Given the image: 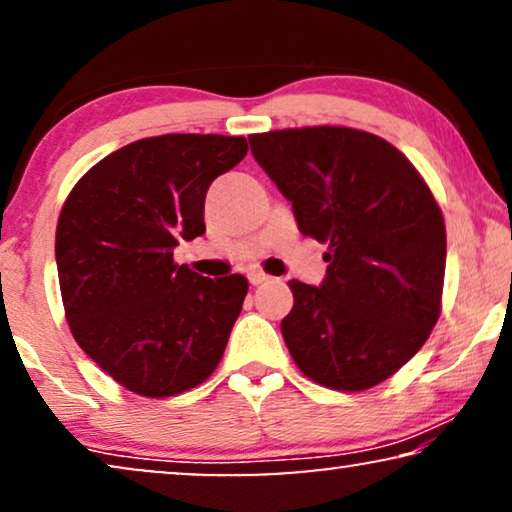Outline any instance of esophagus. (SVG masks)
Masks as SVG:
<instances>
[{
  "label": "esophagus",
  "mask_w": 512,
  "mask_h": 512,
  "mask_svg": "<svg viewBox=\"0 0 512 512\" xmlns=\"http://www.w3.org/2000/svg\"><path fill=\"white\" fill-rule=\"evenodd\" d=\"M268 275H263V272H258V270H254V272H249V284L251 286H258V284H263V282H268Z\"/></svg>",
  "instance_id": "1"
}]
</instances>
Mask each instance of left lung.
Returning a JSON list of instances; mask_svg holds the SVG:
<instances>
[{"mask_svg": "<svg viewBox=\"0 0 512 512\" xmlns=\"http://www.w3.org/2000/svg\"><path fill=\"white\" fill-rule=\"evenodd\" d=\"M249 144L300 233L328 244L324 282H289L282 335L293 361L324 387H375L422 349L440 314L445 221L429 186L370 132L321 125Z\"/></svg>", "mask_w": 512, "mask_h": 512, "instance_id": "obj_1", "label": "left lung"}]
</instances>
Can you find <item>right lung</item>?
Here are the masks:
<instances>
[{"mask_svg":"<svg viewBox=\"0 0 512 512\" xmlns=\"http://www.w3.org/2000/svg\"><path fill=\"white\" fill-rule=\"evenodd\" d=\"M244 156V137L139 139L100 160L62 207L55 263L69 328L135 394H181L219 366L247 279L202 277L172 256L205 233L207 188Z\"/></svg>","mask_w":512,"mask_h":512,"instance_id":"add662e5","label":"right lung"}]
</instances>
